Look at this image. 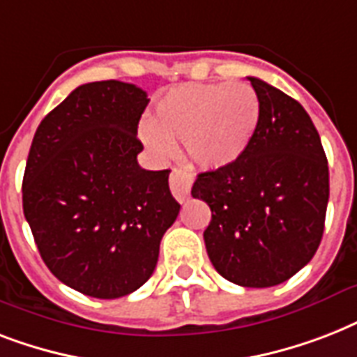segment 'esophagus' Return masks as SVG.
Listing matches in <instances>:
<instances>
[{"instance_id": "34e87169", "label": "esophagus", "mask_w": 357, "mask_h": 357, "mask_svg": "<svg viewBox=\"0 0 357 357\" xmlns=\"http://www.w3.org/2000/svg\"><path fill=\"white\" fill-rule=\"evenodd\" d=\"M190 187H192V176L181 168H174L170 174V190L174 198L178 202H185L190 195Z\"/></svg>"}]
</instances>
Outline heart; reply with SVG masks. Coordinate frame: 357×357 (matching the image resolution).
Instances as JSON below:
<instances>
[{
  "mask_svg": "<svg viewBox=\"0 0 357 357\" xmlns=\"http://www.w3.org/2000/svg\"><path fill=\"white\" fill-rule=\"evenodd\" d=\"M257 92L246 83H185L157 102L142 140L165 157L174 142L196 167L217 170L234 165L254 139L259 123Z\"/></svg>",
  "mask_w": 357,
  "mask_h": 357,
  "instance_id": "obj_1",
  "label": "heart"
}]
</instances>
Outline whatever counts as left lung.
<instances>
[{"label":"left lung","mask_w":357,"mask_h":357,"mask_svg":"<svg viewBox=\"0 0 357 357\" xmlns=\"http://www.w3.org/2000/svg\"><path fill=\"white\" fill-rule=\"evenodd\" d=\"M261 103L255 135L234 165L198 174L190 195L211 207L207 255L228 282L272 287L321 244L330 174L321 137L296 100L248 77Z\"/></svg>","instance_id":"8db88e82"}]
</instances>
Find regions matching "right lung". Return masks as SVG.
Returning a JSON list of instances; mask_svg holds the SVG:
<instances>
[{"label":"right lung","instance_id":"obj_1","mask_svg":"<svg viewBox=\"0 0 357 357\" xmlns=\"http://www.w3.org/2000/svg\"><path fill=\"white\" fill-rule=\"evenodd\" d=\"M148 102L131 83H86L44 116L31 142L25 220L53 276L86 296L120 298L144 285L178 218L170 170L137 162Z\"/></svg>","mask_w":357,"mask_h":357}]
</instances>
